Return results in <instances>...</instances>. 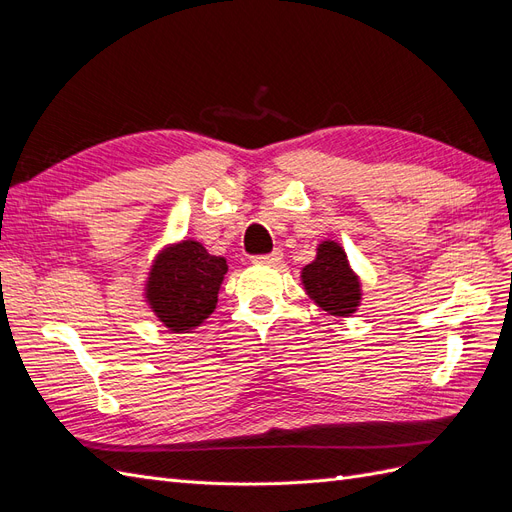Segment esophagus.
I'll return each mask as SVG.
<instances>
[{
  "mask_svg": "<svg viewBox=\"0 0 512 512\" xmlns=\"http://www.w3.org/2000/svg\"><path fill=\"white\" fill-rule=\"evenodd\" d=\"M284 254L280 250H273L271 254H265V256H256L254 262L256 265H269V267H277L282 262Z\"/></svg>",
  "mask_w": 512,
  "mask_h": 512,
  "instance_id": "obj_1",
  "label": "esophagus"
}]
</instances>
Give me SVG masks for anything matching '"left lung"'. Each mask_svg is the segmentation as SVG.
Listing matches in <instances>:
<instances>
[{
	"label": "left lung",
	"mask_w": 512,
	"mask_h": 512,
	"mask_svg": "<svg viewBox=\"0 0 512 512\" xmlns=\"http://www.w3.org/2000/svg\"><path fill=\"white\" fill-rule=\"evenodd\" d=\"M301 284L318 307L331 316L348 318L361 305V277L350 267L344 247L337 241H322L316 258L301 269Z\"/></svg>",
	"instance_id": "8db88e82"
}]
</instances>
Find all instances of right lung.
Returning <instances> with one entry per match:
<instances>
[{
	"mask_svg": "<svg viewBox=\"0 0 512 512\" xmlns=\"http://www.w3.org/2000/svg\"><path fill=\"white\" fill-rule=\"evenodd\" d=\"M226 271V258L209 254L200 241L170 243L151 262L145 303L170 333H192L218 305Z\"/></svg>",
	"mask_w": 512,
	"mask_h": 512,
	"instance_id": "right-lung-1",
	"label": "right lung"
}]
</instances>
